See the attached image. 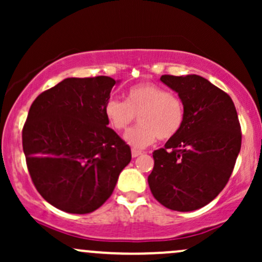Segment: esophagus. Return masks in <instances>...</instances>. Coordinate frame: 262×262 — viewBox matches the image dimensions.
<instances>
[{
  "instance_id": "34e87169",
  "label": "esophagus",
  "mask_w": 262,
  "mask_h": 262,
  "mask_svg": "<svg viewBox=\"0 0 262 262\" xmlns=\"http://www.w3.org/2000/svg\"><path fill=\"white\" fill-rule=\"evenodd\" d=\"M140 154H141V151H139V150L132 149V156H133V158H137V156H139Z\"/></svg>"
}]
</instances>
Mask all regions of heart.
<instances>
[{"label":"heart","instance_id":"1","mask_svg":"<svg viewBox=\"0 0 262 262\" xmlns=\"http://www.w3.org/2000/svg\"><path fill=\"white\" fill-rule=\"evenodd\" d=\"M106 121L117 132H124L138 114L139 125L125 134L134 149H144L158 139L169 140L181 130L186 110L183 102L169 90L151 82L132 86L124 102L111 98L103 107Z\"/></svg>","mask_w":262,"mask_h":262}]
</instances>
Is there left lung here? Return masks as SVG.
I'll return each mask as SVG.
<instances>
[{
  "label": "left lung",
  "instance_id": "8db88e82",
  "mask_svg": "<svg viewBox=\"0 0 262 262\" xmlns=\"http://www.w3.org/2000/svg\"><path fill=\"white\" fill-rule=\"evenodd\" d=\"M186 110L181 130L152 152V196L166 208L191 212L225 187L242 148V129L230 96L198 75H162Z\"/></svg>",
  "mask_w": 262,
  "mask_h": 262
}]
</instances>
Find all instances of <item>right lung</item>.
<instances>
[{"instance_id": "obj_1", "label": "right lung", "mask_w": 262, "mask_h": 262, "mask_svg": "<svg viewBox=\"0 0 262 262\" xmlns=\"http://www.w3.org/2000/svg\"><path fill=\"white\" fill-rule=\"evenodd\" d=\"M118 81L69 77L35 98L22 132L37 191L60 210L86 214L112 194L130 162L128 144L108 128L103 107Z\"/></svg>"}]
</instances>
